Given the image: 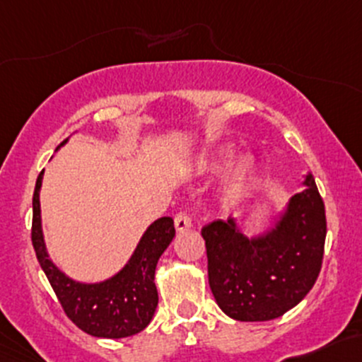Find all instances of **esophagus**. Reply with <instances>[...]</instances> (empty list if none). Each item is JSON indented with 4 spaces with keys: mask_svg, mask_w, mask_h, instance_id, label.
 Here are the masks:
<instances>
[{
    "mask_svg": "<svg viewBox=\"0 0 362 362\" xmlns=\"http://www.w3.org/2000/svg\"><path fill=\"white\" fill-rule=\"evenodd\" d=\"M175 226H177L178 232H184V230H187L190 226V216L185 209L175 214Z\"/></svg>",
    "mask_w": 362,
    "mask_h": 362,
    "instance_id": "34e87169",
    "label": "esophagus"
}]
</instances>
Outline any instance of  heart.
<instances>
[{
    "mask_svg": "<svg viewBox=\"0 0 362 362\" xmlns=\"http://www.w3.org/2000/svg\"><path fill=\"white\" fill-rule=\"evenodd\" d=\"M235 160V151L233 148H221L213 154L211 160L208 161V166L211 170H225L226 166L232 165V161ZM257 172L256 160L252 156H244L237 163L235 170H233L232 177L226 182L223 197L225 201H233L244 192V189L251 184L254 175Z\"/></svg>",
    "mask_w": 362,
    "mask_h": 362,
    "instance_id": "1",
    "label": "heart"
}]
</instances>
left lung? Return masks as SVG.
Segmentation results:
<instances>
[{
  "instance_id": "obj_1",
  "label": "left lung",
  "mask_w": 362,
  "mask_h": 362,
  "mask_svg": "<svg viewBox=\"0 0 362 362\" xmlns=\"http://www.w3.org/2000/svg\"><path fill=\"white\" fill-rule=\"evenodd\" d=\"M268 235L249 240L228 220L201 230L209 287L225 315L239 321L284 316L304 299L321 272L327 239L325 202L311 175Z\"/></svg>"
}]
</instances>
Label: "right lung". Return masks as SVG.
<instances>
[{"mask_svg": "<svg viewBox=\"0 0 362 362\" xmlns=\"http://www.w3.org/2000/svg\"><path fill=\"white\" fill-rule=\"evenodd\" d=\"M41 182L42 172L35 182L30 237L39 264L45 269L65 315L82 332L93 337L123 339L142 332L156 311L158 291L154 285V272L158 259L175 237L172 218L163 216L146 230L129 264L118 275L103 284H78L63 275L47 257L39 206Z\"/></svg>", "mask_w": 362, "mask_h": 362, "instance_id": "obj_1", "label": "right lung"}]
</instances>
